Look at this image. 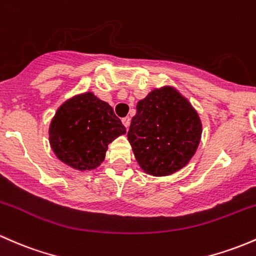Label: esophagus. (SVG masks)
Wrapping results in <instances>:
<instances>
[{"label":"esophagus","mask_w":256,"mask_h":256,"mask_svg":"<svg viewBox=\"0 0 256 256\" xmlns=\"http://www.w3.org/2000/svg\"><path fill=\"white\" fill-rule=\"evenodd\" d=\"M122 123H123V126H124V127L126 128H129V124H130V118H129V117H124V118H123V120H122Z\"/></svg>","instance_id":"1"}]
</instances>
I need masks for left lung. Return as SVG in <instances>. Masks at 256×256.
Here are the masks:
<instances>
[{
	"label": "left lung",
	"mask_w": 256,
	"mask_h": 256,
	"mask_svg": "<svg viewBox=\"0 0 256 256\" xmlns=\"http://www.w3.org/2000/svg\"><path fill=\"white\" fill-rule=\"evenodd\" d=\"M202 133V120L190 101L174 86L164 85L136 104L127 136L142 172L164 177L189 164Z\"/></svg>",
	"instance_id": "obj_1"
}]
</instances>
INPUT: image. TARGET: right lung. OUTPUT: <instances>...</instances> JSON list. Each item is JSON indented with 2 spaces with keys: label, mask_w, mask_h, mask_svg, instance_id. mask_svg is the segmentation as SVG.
I'll return each mask as SVG.
<instances>
[{
  "label": "right lung",
  "mask_w": 256,
  "mask_h": 256,
  "mask_svg": "<svg viewBox=\"0 0 256 256\" xmlns=\"http://www.w3.org/2000/svg\"><path fill=\"white\" fill-rule=\"evenodd\" d=\"M126 133L114 108L86 92L57 108L48 127V142L63 164L76 171H92L105 160L110 142Z\"/></svg>",
  "instance_id": "add662e5"
}]
</instances>
